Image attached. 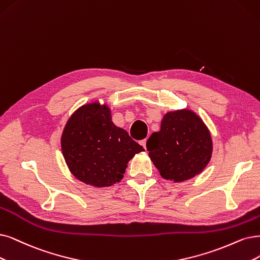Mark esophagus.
I'll list each match as a JSON object with an SVG mask.
<instances>
[{"instance_id": "obj_1", "label": "esophagus", "mask_w": 260, "mask_h": 260, "mask_svg": "<svg viewBox=\"0 0 260 260\" xmlns=\"http://www.w3.org/2000/svg\"><path fill=\"white\" fill-rule=\"evenodd\" d=\"M140 145L147 150V139H143V140H141V141H140Z\"/></svg>"}]
</instances>
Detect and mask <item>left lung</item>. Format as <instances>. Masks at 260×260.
Instances as JSON below:
<instances>
[{
	"instance_id": "left-lung-1",
	"label": "left lung",
	"mask_w": 260,
	"mask_h": 260,
	"mask_svg": "<svg viewBox=\"0 0 260 260\" xmlns=\"http://www.w3.org/2000/svg\"><path fill=\"white\" fill-rule=\"evenodd\" d=\"M149 156L162 178L185 181L200 174L212 155V139L206 124L187 109L164 115L160 131L147 141Z\"/></svg>"
}]
</instances>
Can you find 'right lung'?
<instances>
[{"label":"right lung","instance_id":"obj_1","mask_svg":"<svg viewBox=\"0 0 260 260\" xmlns=\"http://www.w3.org/2000/svg\"><path fill=\"white\" fill-rule=\"evenodd\" d=\"M62 153L72 174L85 184L105 187L120 182L127 162L145 151L112 123L107 105H84L67 121Z\"/></svg>","mask_w":260,"mask_h":260}]
</instances>
